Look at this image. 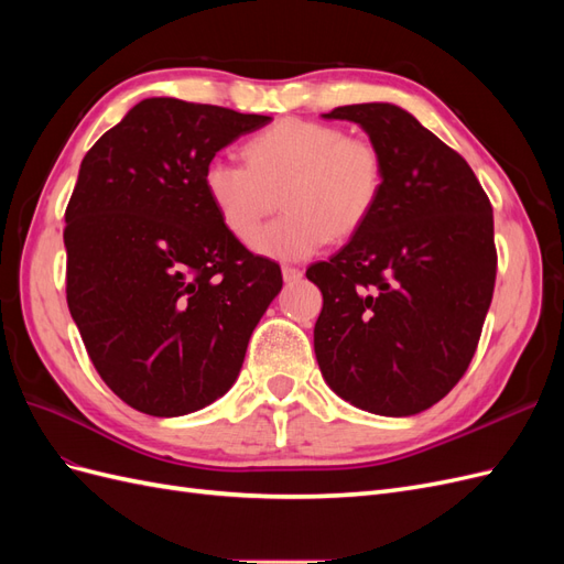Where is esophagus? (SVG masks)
<instances>
[{
    "label": "esophagus",
    "mask_w": 564,
    "mask_h": 564,
    "mask_svg": "<svg viewBox=\"0 0 564 564\" xmlns=\"http://www.w3.org/2000/svg\"><path fill=\"white\" fill-rule=\"evenodd\" d=\"M301 275H303L301 268H294V265H284V268H282V278H284V282H289V284L301 280Z\"/></svg>",
    "instance_id": "34e87169"
}]
</instances>
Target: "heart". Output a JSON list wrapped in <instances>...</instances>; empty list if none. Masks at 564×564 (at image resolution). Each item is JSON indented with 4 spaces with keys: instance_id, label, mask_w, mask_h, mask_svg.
Instances as JSON below:
<instances>
[{
    "instance_id": "b5f03b06",
    "label": "heart",
    "mask_w": 564,
    "mask_h": 564,
    "mask_svg": "<svg viewBox=\"0 0 564 564\" xmlns=\"http://www.w3.org/2000/svg\"><path fill=\"white\" fill-rule=\"evenodd\" d=\"M247 164L214 158L202 187L224 228L249 242L280 194L288 212L251 247L270 259L296 261L334 237L360 230L381 197L383 160L367 139L334 124L286 117L245 143Z\"/></svg>"
}]
</instances>
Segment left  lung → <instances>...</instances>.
<instances>
[{
  "label": "left lung",
  "mask_w": 564,
  "mask_h": 564,
  "mask_svg": "<svg viewBox=\"0 0 564 564\" xmlns=\"http://www.w3.org/2000/svg\"><path fill=\"white\" fill-rule=\"evenodd\" d=\"M383 160L367 224L305 278L322 292L315 355L338 398L412 416L464 377L497 280L494 214L468 162L390 104L334 108Z\"/></svg>",
  "instance_id": "obj_1"
}]
</instances>
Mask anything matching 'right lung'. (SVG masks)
Instances as JSON below:
<instances>
[{"mask_svg": "<svg viewBox=\"0 0 564 564\" xmlns=\"http://www.w3.org/2000/svg\"><path fill=\"white\" fill-rule=\"evenodd\" d=\"M270 122L145 98L84 155L65 209L67 308L96 371L150 416L226 395L282 270L224 228L202 172Z\"/></svg>", "mask_w": 564, "mask_h": 564, "instance_id": "add662e5", "label": "right lung"}]
</instances>
